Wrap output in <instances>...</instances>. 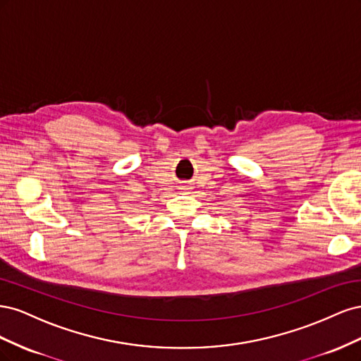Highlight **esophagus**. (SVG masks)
Returning <instances> with one entry per match:
<instances>
[{
	"label": "esophagus",
	"instance_id": "esophagus-1",
	"mask_svg": "<svg viewBox=\"0 0 361 361\" xmlns=\"http://www.w3.org/2000/svg\"><path fill=\"white\" fill-rule=\"evenodd\" d=\"M185 190H188V185H185V187H183Z\"/></svg>",
	"mask_w": 361,
	"mask_h": 361
}]
</instances>
